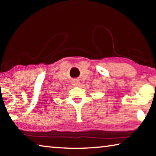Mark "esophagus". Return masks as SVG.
I'll return each mask as SVG.
<instances>
[{
  "instance_id": "obj_1",
  "label": "esophagus",
  "mask_w": 156,
  "mask_h": 156,
  "mask_svg": "<svg viewBox=\"0 0 156 156\" xmlns=\"http://www.w3.org/2000/svg\"><path fill=\"white\" fill-rule=\"evenodd\" d=\"M72 84H73V85H74V86H78L79 84H80V82H79L77 79H75V80H73L72 81Z\"/></svg>"
}]
</instances>
